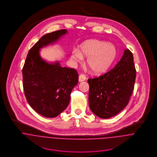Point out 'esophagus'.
I'll use <instances>...</instances> for the list:
<instances>
[{"label":"esophagus","mask_w":157,"mask_h":157,"mask_svg":"<svg viewBox=\"0 0 157 157\" xmlns=\"http://www.w3.org/2000/svg\"><path fill=\"white\" fill-rule=\"evenodd\" d=\"M86 75L83 74H80V75L78 77V81H79V82H82L85 81L86 80Z\"/></svg>","instance_id":"obj_1"}]
</instances>
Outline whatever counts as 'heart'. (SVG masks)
<instances>
[{
	"label": "heart",
	"instance_id": "obj_1",
	"mask_svg": "<svg viewBox=\"0 0 157 157\" xmlns=\"http://www.w3.org/2000/svg\"><path fill=\"white\" fill-rule=\"evenodd\" d=\"M79 50L74 49L71 57L80 62L83 57L88 58L87 63L91 71L100 74L105 72L113 63L117 56L114 45L96 39L87 40L79 46Z\"/></svg>",
	"mask_w": 157,
	"mask_h": 157
}]
</instances>
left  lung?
Masks as SVG:
<instances>
[{
  "label": "left lung",
  "instance_id": "obj_1",
  "mask_svg": "<svg viewBox=\"0 0 157 157\" xmlns=\"http://www.w3.org/2000/svg\"><path fill=\"white\" fill-rule=\"evenodd\" d=\"M135 78L133 54L127 49L112 69L98 77L88 80L92 112L100 118H109L121 111L129 103Z\"/></svg>",
  "mask_w": 157,
  "mask_h": 157
}]
</instances>
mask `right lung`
<instances>
[{"mask_svg":"<svg viewBox=\"0 0 157 157\" xmlns=\"http://www.w3.org/2000/svg\"><path fill=\"white\" fill-rule=\"evenodd\" d=\"M60 29L42 36L29 51L22 69L23 86L30 106L41 115L54 118L67 108L72 89L78 82L75 69L62 67L59 62L49 63L40 49L56 42L66 34Z\"/></svg>","mask_w":157,"mask_h":157,"instance_id":"obj_1","label":"right lung"}]
</instances>
